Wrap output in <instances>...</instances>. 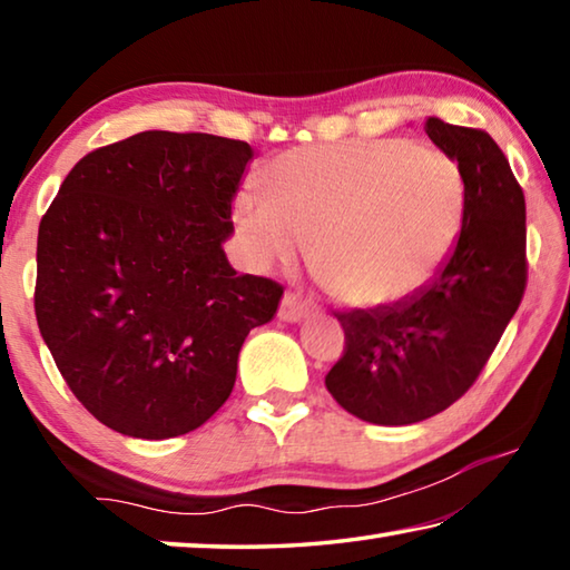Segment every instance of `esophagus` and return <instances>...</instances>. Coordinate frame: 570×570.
<instances>
[{"label":"esophagus","mask_w":570,"mask_h":570,"mask_svg":"<svg viewBox=\"0 0 570 570\" xmlns=\"http://www.w3.org/2000/svg\"><path fill=\"white\" fill-rule=\"evenodd\" d=\"M312 312H314V306L308 304L306 298L294 294V292L284 294L282 306H278V316H282L284 322H302V320H306V316L312 314Z\"/></svg>","instance_id":"esophagus-1"}]
</instances>
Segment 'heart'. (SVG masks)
I'll use <instances>...</instances> for the list:
<instances>
[{
	"label": "heart",
	"mask_w": 570,
	"mask_h": 570,
	"mask_svg": "<svg viewBox=\"0 0 570 570\" xmlns=\"http://www.w3.org/2000/svg\"><path fill=\"white\" fill-rule=\"evenodd\" d=\"M262 180L234 210L250 264L292 266L314 244L322 284L356 308L407 302L435 282L468 218L458 160L404 138L284 150Z\"/></svg>",
	"instance_id": "heart-1"
}]
</instances>
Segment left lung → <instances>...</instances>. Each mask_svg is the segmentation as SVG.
Returning a JSON list of instances; mask_svg holds the SVG:
<instances>
[{
    "mask_svg": "<svg viewBox=\"0 0 570 570\" xmlns=\"http://www.w3.org/2000/svg\"><path fill=\"white\" fill-rule=\"evenodd\" d=\"M424 132L468 183L460 244L407 302L334 314L344 354L326 390L354 417L412 424L448 410L475 384L525 294V196L485 130L428 118Z\"/></svg>",
    "mask_w": 570,
    "mask_h": 570,
    "instance_id": "left-lung-1",
    "label": "left lung"
}]
</instances>
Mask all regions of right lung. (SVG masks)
Returning <instances> with one entry per match:
<instances>
[{
  "label": "right lung",
  "instance_id": "obj_1",
  "mask_svg": "<svg viewBox=\"0 0 570 570\" xmlns=\"http://www.w3.org/2000/svg\"><path fill=\"white\" fill-rule=\"evenodd\" d=\"M248 142L146 130L67 173L37 234L35 314L57 370L105 428L166 440L214 417L238 352L284 286L224 254Z\"/></svg>",
  "mask_w": 570,
  "mask_h": 570
}]
</instances>
